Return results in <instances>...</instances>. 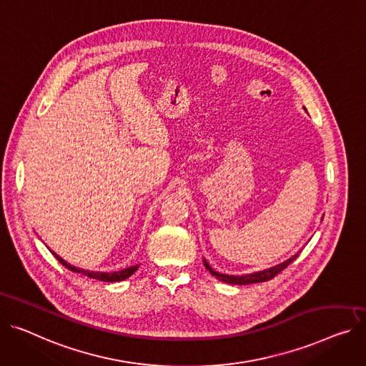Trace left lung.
Masks as SVG:
<instances>
[{"label":"left lung","instance_id":"8db88e82","mask_svg":"<svg viewBox=\"0 0 366 366\" xmlns=\"http://www.w3.org/2000/svg\"><path fill=\"white\" fill-rule=\"evenodd\" d=\"M297 257V254L291 256L290 259H287L285 262L277 264V266H272L269 267V269H263V271H259V272H253V274H249V275H227V274H219L216 271L212 269V266L203 259L204 262V266L206 269L213 275L216 277L219 281H224L227 284H232V285H247V284H254V282H264V281H269L272 280L275 275H278L281 271H284L285 267L293 262L295 259Z\"/></svg>","mask_w":366,"mask_h":366}]
</instances>
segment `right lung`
I'll use <instances>...</instances> for the list:
<instances>
[{
    "mask_svg": "<svg viewBox=\"0 0 366 366\" xmlns=\"http://www.w3.org/2000/svg\"><path fill=\"white\" fill-rule=\"evenodd\" d=\"M54 254V257L64 266L67 267L69 271L71 272H78V274H82V275H86L88 278H92V280H99V281H104V282H116V281H124L127 278H129L137 269H138V264L135 266H129V267H125V269L122 271H117V272H91V271H85V269H81V267H76V266H71L70 263H67L64 259H61L59 254H56L54 252H51Z\"/></svg>",
    "mask_w": 366,
    "mask_h": 366,
    "instance_id": "1",
    "label": "right lung"
}]
</instances>
